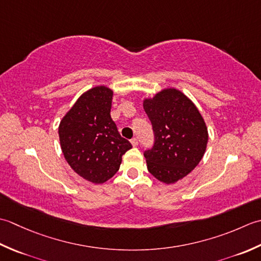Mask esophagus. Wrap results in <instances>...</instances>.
<instances>
[{
    "label": "esophagus",
    "instance_id": "34e87169",
    "mask_svg": "<svg viewBox=\"0 0 261 261\" xmlns=\"http://www.w3.org/2000/svg\"><path fill=\"white\" fill-rule=\"evenodd\" d=\"M130 143H132L133 146H137L138 145V140L136 137H134V138H132V140H130Z\"/></svg>",
    "mask_w": 261,
    "mask_h": 261
}]
</instances>
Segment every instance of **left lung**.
Listing matches in <instances>:
<instances>
[{"label":"left lung","instance_id":"1","mask_svg":"<svg viewBox=\"0 0 261 261\" xmlns=\"http://www.w3.org/2000/svg\"><path fill=\"white\" fill-rule=\"evenodd\" d=\"M154 132V145L144 152L147 170L161 182H177L203 159L208 132L199 110L181 91L168 88L143 101Z\"/></svg>","mask_w":261,"mask_h":261}]
</instances>
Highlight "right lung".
<instances>
[{"label":"right lung","mask_w":261,"mask_h":261,"mask_svg":"<svg viewBox=\"0 0 261 261\" xmlns=\"http://www.w3.org/2000/svg\"><path fill=\"white\" fill-rule=\"evenodd\" d=\"M114 92L106 86L88 90L58 126L66 162L80 177L103 184L118 171L121 156L132 144L120 136L110 117Z\"/></svg>","instance_id":"obj_1"}]
</instances>
